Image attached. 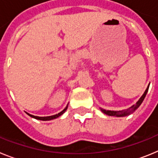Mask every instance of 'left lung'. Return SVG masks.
<instances>
[{
	"label": "left lung",
	"instance_id": "1",
	"mask_svg": "<svg viewBox=\"0 0 158 158\" xmlns=\"http://www.w3.org/2000/svg\"><path fill=\"white\" fill-rule=\"evenodd\" d=\"M149 87H150V85H148L147 89H146V91H145L144 94L142 95V97H141L140 99H139V100L138 102H137L136 104H135V105H133L131 107H130L129 109H127V111H106V110H103L101 109V111H103V112L104 113V114H106V115H111V116H124V115H129L130 113H131L132 111H134L135 110H136L138 107H139V106L142 104V101L144 100L145 97H146V94H147V92H148V89H149Z\"/></svg>",
	"mask_w": 158,
	"mask_h": 158
}]
</instances>
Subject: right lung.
Listing matches in <instances>:
<instances>
[{
  "instance_id": "1",
  "label": "right lung",
  "mask_w": 158,
  "mask_h": 158,
  "mask_svg": "<svg viewBox=\"0 0 158 158\" xmlns=\"http://www.w3.org/2000/svg\"><path fill=\"white\" fill-rule=\"evenodd\" d=\"M67 109V107H65V109L62 110V111L60 113H58V114H56V115H51V116H45V117H40V116H35V115H31V114H29V113H27L28 114V115H30L31 117H32V118H36V119H40V120H51V119H54V118H58V117H59L60 115H62V114H63L64 112L65 111V110Z\"/></svg>"
}]
</instances>
